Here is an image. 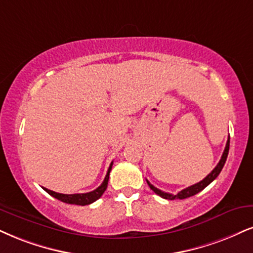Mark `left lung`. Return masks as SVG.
<instances>
[{"instance_id":"1","label":"left lung","mask_w":253,"mask_h":253,"mask_svg":"<svg viewBox=\"0 0 253 253\" xmlns=\"http://www.w3.org/2000/svg\"><path fill=\"white\" fill-rule=\"evenodd\" d=\"M229 148H230V137H229V139H227L225 149H224V152H223V155H222V158H220L219 163L217 164V167L214 168V169L211 171V172L209 173L204 179L201 180V182L197 183V184H193V185L189 186V188L182 190V191H179L178 193H177V195H172V193L164 192V191H162V190H160V189L155 188V186L152 185V184H150V182H149L148 179H146V183H148V185L150 186V189L152 190V191H154L156 195L161 196L162 198L170 199V201H172V199H176V198L177 199H184V198L191 197V196H195L196 193L201 192L203 189L207 188L209 184H210L211 182H213V180L217 178L218 174L220 173V171H222L224 164H225V162H226L227 155H229Z\"/></svg>"}]
</instances>
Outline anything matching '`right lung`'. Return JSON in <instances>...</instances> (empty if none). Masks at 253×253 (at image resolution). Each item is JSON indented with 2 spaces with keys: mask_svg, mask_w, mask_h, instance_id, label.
<instances>
[{
  "mask_svg": "<svg viewBox=\"0 0 253 253\" xmlns=\"http://www.w3.org/2000/svg\"><path fill=\"white\" fill-rule=\"evenodd\" d=\"M111 168H112V162L110 164V167H109L108 169V172L105 174V178L103 180V183L101 185L98 186L97 189L93 190L91 192H86V193H73V195H65V193H58V192H55V191H51V190H48L45 188H43L45 190L46 192L49 193V195L52 196V197H55L56 199H58V201L63 202V203H67V204H75V205H89L93 203L95 201H97V199L101 197V196L104 193L105 190H107V186H108V182H109V174H110V171H111Z\"/></svg>",
  "mask_w": 253,
  "mask_h": 253,
  "instance_id": "right-lung-1",
  "label": "right lung"
}]
</instances>
